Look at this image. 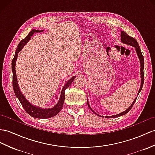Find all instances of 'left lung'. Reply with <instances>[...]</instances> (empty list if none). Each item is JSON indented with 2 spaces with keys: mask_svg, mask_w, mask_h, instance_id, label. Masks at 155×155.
I'll return each instance as SVG.
<instances>
[{
  "mask_svg": "<svg viewBox=\"0 0 155 155\" xmlns=\"http://www.w3.org/2000/svg\"><path fill=\"white\" fill-rule=\"evenodd\" d=\"M121 41L122 43H124V44H126V45H130V46H132L135 47V51H136V52H137V54L138 56V58L139 59V61H140V64H141V86H140V89H139V91H138V93L137 95H139V93H140V91L142 89V87H143V83H144V74H143V69H144V58H143V56L141 53V49L140 48H139V44L137 42V41L135 40L134 38H133V37H131L130 36H129L127 35V34L126 33H125L124 31H121ZM137 99V97L135 98V99H134V101H133V103H132V104H131V106L128 108L126 110L124 111L122 113H120V114H116V115H114V116H105V118H117V117H119V116H123L124 114H127V113L129 112L131 108H132V107H133V105L134 104V103H135V101H136ZM87 105H88V107L90 108V110H91L93 113H95V114L96 115H98L99 116H101V117H103L102 116H100L99 114H97V113H95V112H94L92 108H91L90 105L89 104V102H88V99H87Z\"/></svg>",
  "mask_w": 155,
  "mask_h": 155,
  "instance_id": "8db88e82",
  "label": "left lung"
}]
</instances>
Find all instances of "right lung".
I'll use <instances>...</instances> for the list:
<instances>
[{
    "mask_svg": "<svg viewBox=\"0 0 155 155\" xmlns=\"http://www.w3.org/2000/svg\"><path fill=\"white\" fill-rule=\"evenodd\" d=\"M44 30H38V29H33L31 31H30L28 35V36L25 37V39L21 40L20 43L18 44V48H16V52H15V56L12 60V71L13 74V80H12V85H13V89L15 95L17 97L18 100L20 101V103L21 104L22 107H24V110L26 111L28 114H29L31 116L33 117V118H49L51 117H53L58 114V113L61 110L62 108L64 102V91L68 87L71 85V83L74 80L76 76H74L67 81L66 85L64 86V87L62 90L61 94H60V97L59 99V101L58 103L56 104L54 107L51 108H41L37 107L34 106V105L31 104L26 99V98L24 96L23 94L21 92V91L19 88L18 81H17V76H16V62L18 58V53L21 51V50L24 45L27 43L29 39H31V37L33 35L34 33H40L43 31Z\"/></svg>",
    "mask_w": 155,
    "mask_h": 155,
    "instance_id": "add662e5",
    "label": "right lung"
}]
</instances>
